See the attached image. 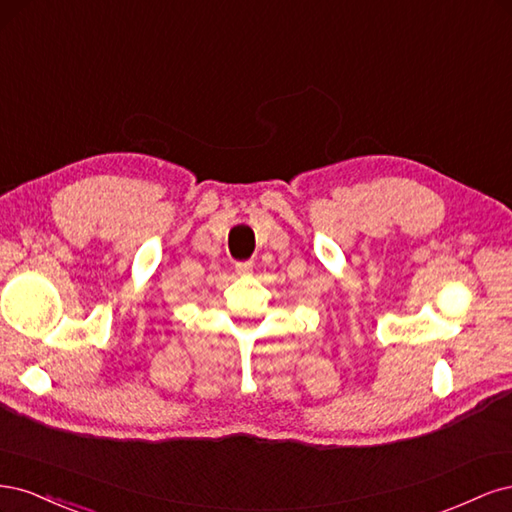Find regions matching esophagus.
I'll list each match as a JSON object with an SVG mask.
<instances>
[{
    "instance_id": "esophagus-1",
    "label": "esophagus",
    "mask_w": 512,
    "mask_h": 512,
    "mask_svg": "<svg viewBox=\"0 0 512 512\" xmlns=\"http://www.w3.org/2000/svg\"><path fill=\"white\" fill-rule=\"evenodd\" d=\"M252 267H254V262H252V260H245V262H237L235 271H237L239 275H245V273L252 271Z\"/></svg>"
}]
</instances>
